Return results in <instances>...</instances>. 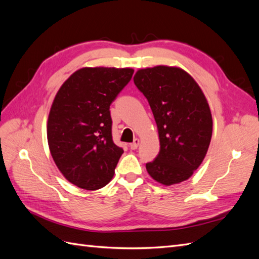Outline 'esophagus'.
<instances>
[{
    "label": "esophagus",
    "instance_id": "1",
    "mask_svg": "<svg viewBox=\"0 0 259 259\" xmlns=\"http://www.w3.org/2000/svg\"><path fill=\"white\" fill-rule=\"evenodd\" d=\"M139 144H140V140H139L138 138H136L135 140H134V142L129 144V147H130L131 150H136L139 147Z\"/></svg>",
    "mask_w": 259,
    "mask_h": 259
}]
</instances>
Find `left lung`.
I'll use <instances>...</instances> for the list:
<instances>
[{
	"instance_id": "8db88e82",
	"label": "left lung",
	"mask_w": 259,
	"mask_h": 259,
	"mask_svg": "<svg viewBox=\"0 0 259 259\" xmlns=\"http://www.w3.org/2000/svg\"><path fill=\"white\" fill-rule=\"evenodd\" d=\"M134 81L148 99L160 140L158 155L145 165L149 175L165 186L187 181L211 141L213 122L207 98L194 77L177 66L140 69Z\"/></svg>"
}]
</instances>
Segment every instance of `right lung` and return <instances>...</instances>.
Segmentation results:
<instances>
[{"label":"right lung","mask_w":259,"mask_h":259,"mask_svg":"<svg viewBox=\"0 0 259 259\" xmlns=\"http://www.w3.org/2000/svg\"><path fill=\"white\" fill-rule=\"evenodd\" d=\"M134 72L82 68L57 93L47 122L49 150L61 174L79 188L96 190L114 177L123 150L112 141L109 107Z\"/></svg>","instance_id":"1"}]
</instances>
